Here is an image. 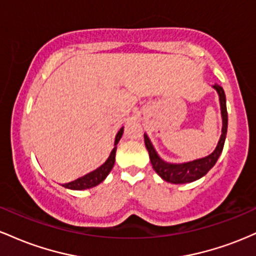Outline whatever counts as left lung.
<instances>
[{
  "mask_svg": "<svg viewBox=\"0 0 256 256\" xmlns=\"http://www.w3.org/2000/svg\"><path fill=\"white\" fill-rule=\"evenodd\" d=\"M214 89L218 91L219 100H220V107H222V134L220 136L219 143L216 146V150L212 154L208 155L204 158H198V160L190 161L186 164H167L164 160L158 158V155L155 152L154 146L149 140L146 134H144V143L146 149H148L149 158H150V162L152 168L155 172L160 176L164 180L170 182L173 184H184L190 183V182L196 180V179L204 177V176L210 171L212 167L216 165V160H218L220 154H222V148H224L226 132H228V110H226V98L224 89L220 85H214Z\"/></svg>",
  "mask_w": 256,
  "mask_h": 256,
  "instance_id": "left-lung-1",
  "label": "left lung"
}]
</instances>
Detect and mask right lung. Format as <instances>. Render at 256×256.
<instances>
[{
    "instance_id": "obj_1",
    "label": "right lung",
    "mask_w": 256,
    "mask_h": 256,
    "mask_svg": "<svg viewBox=\"0 0 256 256\" xmlns=\"http://www.w3.org/2000/svg\"><path fill=\"white\" fill-rule=\"evenodd\" d=\"M122 132H124V128H120L118 134H116V143H114L116 146L118 144L120 138H122ZM116 146H114V149L110 152V158H108V160L106 161L104 165L100 166L98 170H95V171L83 176V177L76 179V180L73 182H70V183L67 184H64V186L68 188V189H73V190H84V189H90V188H94L96 186V185H98L101 182L104 180V178L107 177L108 173L112 171V168H113L114 161H116Z\"/></svg>"
}]
</instances>
